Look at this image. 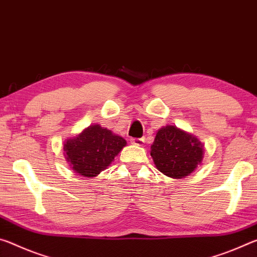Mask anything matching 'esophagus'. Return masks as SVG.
I'll list each match as a JSON object with an SVG mask.
<instances>
[{
    "instance_id": "34e87169",
    "label": "esophagus",
    "mask_w": 257,
    "mask_h": 257,
    "mask_svg": "<svg viewBox=\"0 0 257 257\" xmlns=\"http://www.w3.org/2000/svg\"><path fill=\"white\" fill-rule=\"evenodd\" d=\"M131 142L136 146H142L145 144V139L144 138H133V139H131Z\"/></svg>"
}]
</instances>
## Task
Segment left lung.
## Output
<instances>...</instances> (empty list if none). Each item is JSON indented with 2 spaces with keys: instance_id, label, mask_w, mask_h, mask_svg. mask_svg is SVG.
I'll use <instances>...</instances> for the list:
<instances>
[{
  "instance_id": "left-lung-1",
  "label": "left lung",
  "mask_w": 257,
  "mask_h": 257,
  "mask_svg": "<svg viewBox=\"0 0 257 257\" xmlns=\"http://www.w3.org/2000/svg\"><path fill=\"white\" fill-rule=\"evenodd\" d=\"M150 149L157 170L173 179L191 174L204 157V146L198 139L172 125L158 130Z\"/></svg>"
}]
</instances>
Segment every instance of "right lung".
I'll list each match as a JSON object with an SVG mask.
<instances>
[{
    "label": "right lung",
    "mask_w": 257,
    "mask_h": 257,
    "mask_svg": "<svg viewBox=\"0 0 257 257\" xmlns=\"http://www.w3.org/2000/svg\"><path fill=\"white\" fill-rule=\"evenodd\" d=\"M125 146L123 138L95 124L67 139L64 150L73 171L91 179L106 170Z\"/></svg>",
    "instance_id": "obj_1"
}]
</instances>
